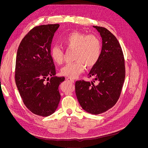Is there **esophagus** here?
<instances>
[{
    "label": "esophagus",
    "instance_id": "34e87169",
    "mask_svg": "<svg viewBox=\"0 0 148 148\" xmlns=\"http://www.w3.org/2000/svg\"><path fill=\"white\" fill-rule=\"evenodd\" d=\"M68 81H70V82H71L72 83H74V80L73 79H71V78H68V79H66Z\"/></svg>",
    "mask_w": 148,
    "mask_h": 148
}]
</instances>
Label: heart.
I'll return each mask as SVG.
<instances>
[{"label":"heart","mask_w":148,"mask_h":148,"mask_svg":"<svg viewBox=\"0 0 148 148\" xmlns=\"http://www.w3.org/2000/svg\"><path fill=\"white\" fill-rule=\"evenodd\" d=\"M60 42L66 49L75 50L74 59L76 60L60 69L62 75L76 78L84 71V65L90 68L97 64L99 58L101 45L99 39L94 35L73 32L62 38ZM50 56L54 63L59 65L64 60V51L59 47L54 45L50 49Z\"/></svg>","instance_id":"1"}]
</instances>
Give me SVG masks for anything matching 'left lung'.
<instances>
[{"mask_svg":"<svg viewBox=\"0 0 148 148\" xmlns=\"http://www.w3.org/2000/svg\"><path fill=\"white\" fill-rule=\"evenodd\" d=\"M102 38V50L88 75L94 81L75 82V94L83 109L99 114L113 107L120 96L125 76V61L116 38L107 29L93 26Z\"/></svg>","mask_w":148,"mask_h":148,"instance_id":"1","label":"left lung"}]
</instances>
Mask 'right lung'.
I'll return each instance as SVG.
<instances>
[{
    "mask_svg": "<svg viewBox=\"0 0 148 148\" xmlns=\"http://www.w3.org/2000/svg\"><path fill=\"white\" fill-rule=\"evenodd\" d=\"M59 27V24L35 27L23 39L17 53L15 79L20 96L31 112L44 117L57 109L59 86L65 80V77L54 76L50 56L52 39Z\"/></svg>",
    "mask_w": 148,
    "mask_h": 148,
    "instance_id": "obj_1",
    "label": "right lung"
}]
</instances>
